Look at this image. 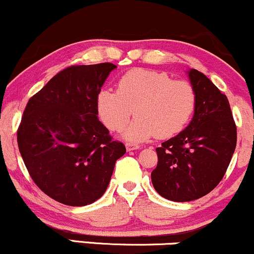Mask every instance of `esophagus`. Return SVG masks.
<instances>
[{"instance_id": "obj_1", "label": "esophagus", "mask_w": 254, "mask_h": 254, "mask_svg": "<svg viewBox=\"0 0 254 254\" xmlns=\"http://www.w3.org/2000/svg\"><path fill=\"white\" fill-rule=\"evenodd\" d=\"M125 147H127V151L139 149V145L136 144V143H132V142H127V144H125Z\"/></svg>"}]
</instances>
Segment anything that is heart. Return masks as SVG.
<instances>
[{
	"instance_id": "obj_1",
	"label": "heart",
	"mask_w": 254,
	"mask_h": 254,
	"mask_svg": "<svg viewBox=\"0 0 254 254\" xmlns=\"http://www.w3.org/2000/svg\"><path fill=\"white\" fill-rule=\"evenodd\" d=\"M98 115L107 129L124 131L127 141L151 137L167 138L188 125L196 107V92L190 82L172 80L166 72L135 69L121 77L117 92L101 89L95 99Z\"/></svg>"
}]
</instances>
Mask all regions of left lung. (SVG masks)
Segmentation results:
<instances>
[{"instance_id":"8db88e82","label":"left lung","mask_w":254,"mask_h":254,"mask_svg":"<svg viewBox=\"0 0 254 254\" xmlns=\"http://www.w3.org/2000/svg\"><path fill=\"white\" fill-rule=\"evenodd\" d=\"M196 92L190 124L156 148L157 166L151 183L157 193L173 202L205 196L222 180L237 147V127L229 101L205 75L186 71Z\"/></svg>"}]
</instances>
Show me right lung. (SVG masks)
Instances as JSON below:
<instances>
[{"label":"right lung","instance_id":"right-lung-1","mask_svg":"<svg viewBox=\"0 0 254 254\" xmlns=\"http://www.w3.org/2000/svg\"><path fill=\"white\" fill-rule=\"evenodd\" d=\"M117 66L74 65L58 72L28 100L17 144L33 182L52 199L83 206L109 186L124 144L99 121L97 94Z\"/></svg>","mask_w":254,"mask_h":254}]
</instances>
